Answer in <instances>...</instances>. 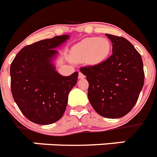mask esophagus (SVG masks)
<instances>
[{"label":"esophagus","mask_w":157,"mask_h":157,"mask_svg":"<svg viewBox=\"0 0 157 157\" xmlns=\"http://www.w3.org/2000/svg\"><path fill=\"white\" fill-rule=\"evenodd\" d=\"M85 78V75L82 72H78V78L82 79V78Z\"/></svg>","instance_id":"esophagus-1"}]
</instances>
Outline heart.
<instances>
[{"label": "heart", "mask_w": 157, "mask_h": 157, "mask_svg": "<svg viewBox=\"0 0 157 157\" xmlns=\"http://www.w3.org/2000/svg\"><path fill=\"white\" fill-rule=\"evenodd\" d=\"M110 50L109 40L90 37L84 39L72 48L71 58L76 63L86 61L90 64H98L108 57Z\"/></svg>", "instance_id": "b5f03b06"}]
</instances>
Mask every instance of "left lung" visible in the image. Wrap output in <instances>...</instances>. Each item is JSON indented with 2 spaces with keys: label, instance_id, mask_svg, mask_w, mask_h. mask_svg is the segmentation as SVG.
I'll list each match as a JSON object with an SVG mask.
<instances>
[{
  "label": "left lung",
  "instance_id": "8db88e82",
  "mask_svg": "<svg viewBox=\"0 0 157 157\" xmlns=\"http://www.w3.org/2000/svg\"><path fill=\"white\" fill-rule=\"evenodd\" d=\"M113 44L106 60L80 68L89 82L88 98L94 110L104 117H124L137 101L144 81L140 53L124 37L105 34Z\"/></svg>",
  "mask_w": 157,
  "mask_h": 157
}]
</instances>
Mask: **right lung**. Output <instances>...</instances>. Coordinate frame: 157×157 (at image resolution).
I'll return each instance as SVG.
<instances>
[{"label": "right lung", "mask_w": 157, "mask_h": 157, "mask_svg": "<svg viewBox=\"0 0 157 157\" xmlns=\"http://www.w3.org/2000/svg\"><path fill=\"white\" fill-rule=\"evenodd\" d=\"M69 39L68 35L55 36L23 48L10 66L13 99L29 121L50 124L63 117L68 94L75 86L78 71L63 76L52 61L56 50Z\"/></svg>", "instance_id": "1"}]
</instances>
